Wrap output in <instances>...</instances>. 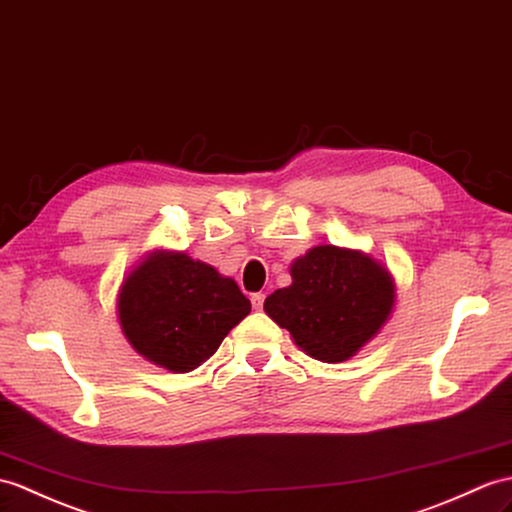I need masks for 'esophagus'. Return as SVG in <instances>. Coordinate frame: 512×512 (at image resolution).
<instances>
[{
    "mask_svg": "<svg viewBox=\"0 0 512 512\" xmlns=\"http://www.w3.org/2000/svg\"><path fill=\"white\" fill-rule=\"evenodd\" d=\"M264 299H266V294H261V292H255V294L251 296V303H253V307H255L257 312L261 310V307H264Z\"/></svg>",
    "mask_w": 512,
    "mask_h": 512,
    "instance_id": "esophagus-1",
    "label": "esophagus"
}]
</instances>
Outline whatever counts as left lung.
Returning <instances> with one entry per match:
<instances>
[{
  "label": "left lung",
  "mask_w": 512,
  "mask_h": 512,
  "mask_svg": "<svg viewBox=\"0 0 512 512\" xmlns=\"http://www.w3.org/2000/svg\"><path fill=\"white\" fill-rule=\"evenodd\" d=\"M290 277L288 288L264 301V310L314 360H351L395 312V277L358 248L314 246L292 261Z\"/></svg>",
  "instance_id": "obj_1"
}]
</instances>
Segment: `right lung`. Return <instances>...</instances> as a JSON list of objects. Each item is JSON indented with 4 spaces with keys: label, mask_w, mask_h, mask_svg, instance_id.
Segmentation results:
<instances>
[{
    "label": "right lung",
    "mask_w": 512,
    "mask_h": 512,
    "mask_svg": "<svg viewBox=\"0 0 512 512\" xmlns=\"http://www.w3.org/2000/svg\"><path fill=\"white\" fill-rule=\"evenodd\" d=\"M115 310L124 338L141 358L189 373L251 314V301L205 261L152 248L124 275Z\"/></svg>",
    "instance_id": "add662e5"
}]
</instances>
